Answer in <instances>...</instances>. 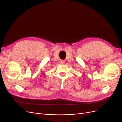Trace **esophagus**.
I'll use <instances>...</instances> for the list:
<instances>
[{
    "mask_svg": "<svg viewBox=\"0 0 122 122\" xmlns=\"http://www.w3.org/2000/svg\"><path fill=\"white\" fill-rule=\"evenodd\" d=\"M60 63L61 64H63L65 63V61L64 60H61L60 61Z\"/></svg>",
    "mask_w": 122,
    "mask_h": 122,
    "instance_id": "obj_1",
    "label": "esophagus"
}]
</instances>
